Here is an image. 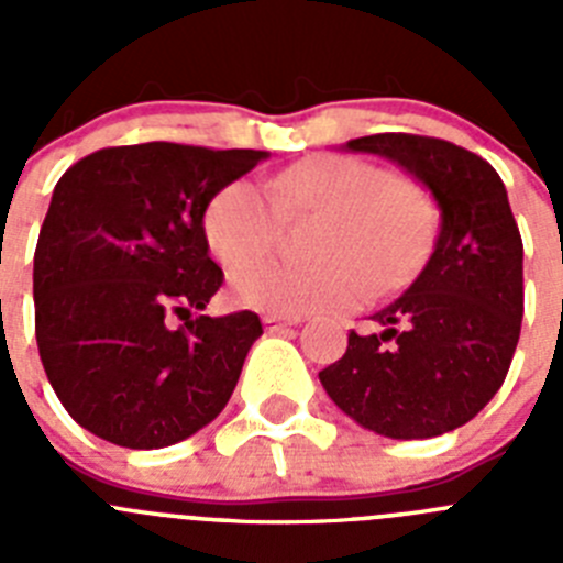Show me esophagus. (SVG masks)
Masks as SVG:
<instances>
[{"label": "esophagus", "instance_id": "34e87169", "mask_svg": "<svg viewBox=\"0 0 563 563\" xmlns=\"http://www.w3.org/2000/svg\"><path fill=\"white\" fill-rule=\"evenodd\" d=\"M262 321H265V327L271 332H276V330H285V327H292V324H298V321H301V318H287V316H273V312H267L265 318H262Z\"/></svg>", "mask_w": 563, "mask_h": 563}]
</instances>
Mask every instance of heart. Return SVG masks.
I'll return each mask as SVG.
<instances>
[{"label": "heart", "mask_w": 563, "mask_h": 563, "mask_svg": "<svg viewBox=\"0 0 563 563\" xmlns=\"http://www.w3.org/2000/svg\"><path fill=\"white\" fill-rule=\"evenodd\" d=\"M273 200L247 180L213 194L202 228L208 247L225 267L252 262L231 276L236 305L273 316L350 310L397 290L415 276L431 242L429 200L389 168L352 154H312L273 180ZM327 216L319 238L321 268L301 272L256 263L272 252L285 216Z\"/></svg>", "instance_id": "obj_1"}]
</instances>
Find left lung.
I'll return each instance as SVG.
<instances>
[{
  "instance_id": "8db88e82",
  "label": "left lung",
  "mask_w": 563,
  "mask_h": 563,
  "mask_svg": "<svg viewBox=\"0 0 563 563\" xmlns=\"http://www.w3.org/2000/svg\"><path fill=\"white\" fill-rule=\"evenodd\" d=\"M350 152L389 157L434 194L440 231L406 292L350 332L321 386L357 426L429 440L474 420L505 383L525 316L521 233L496 168L440 137L383 132Z\"/></svg>"
}]
</instances>
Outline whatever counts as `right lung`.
I'll list each match as a JSON object with an SVG mask.
<instances>
[{
    "instance_id": "obj_1",
    "label": "right lung",
    "mask_w": 563,
    "mask_h": 563,
    "mask_svg": "<svg viewBox=\"0 0 563 563\" xmlns=\"http://www.w3.org/2000/svg\"><path fill=\"white\" fill-rule=\"evenodd\" d=\"M265 157L154 141L101 148L62 174L33 256V298L44 372L78 426L152 451L225 409L262 321L251 310L202 316L225 278L202 217Z\"/></svg>"
}]
</instances>
